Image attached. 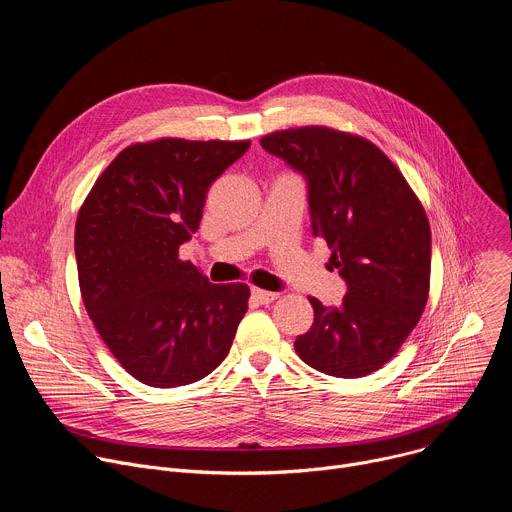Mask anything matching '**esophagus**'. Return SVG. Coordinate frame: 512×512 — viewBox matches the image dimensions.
Wrapping results in <instances>:
<instances>
[{
  "instance_id": "esophagus-1",
  "label": "esophagus",
  "mask_w": 512,
  "mask_h": 512,
  "mask_svg": "<svg viewBox=\"0 0 512 512\" xmlns=\"http://www.w3.org/2000/svg\"><path fill=\"white\" fill-rule=\"evenodd\" d=\"M279 294H275V291H265V289H259V287H253L251 289V298L257 302V304H271L273 300H277Z\"/></svg>"
}]
</instances>
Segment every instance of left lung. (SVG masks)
Masks as SVG:
<instances>
[{"mask_svg": "<svg viewBox=\"0 0 512 512\" xmlns=\"http://www.w3.org/2000/svg\"><path fill=\"white\" fill-rule=\"evenodd\" d=\"M263 150L308 182L312 235L346 281L342 306L314 308L298 356L330 377H367L417 326L429 294L431 231L397 166L369 139L322 125L275 131Z\"/></svg>", "mask_w": 512, "mask_h": 512, "instance_id": "obj_1", "label": "left lung"}]
</instances>
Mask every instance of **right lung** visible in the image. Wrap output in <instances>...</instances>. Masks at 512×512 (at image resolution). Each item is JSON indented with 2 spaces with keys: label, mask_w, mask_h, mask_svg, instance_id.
<instances>
[{
  "label": "right lung",
  "mask_w": 512,
  "mask_h": 512,
  "mask_svg": "<svg viewBox=\"0 0 512 512\" xmlns=\"http://www.w3.org/2000/svg\"><path fill=\"white\" fill-rule=\"evenodd\" d=\"M249 145L178 137L129 145L79 210L85 308L121 367L143 385H190L231 350L249 287L210 283L178 249L198 231L210 184Z\"/></svg>",
  "instance_id": "add662e5"
}]
</instances>
